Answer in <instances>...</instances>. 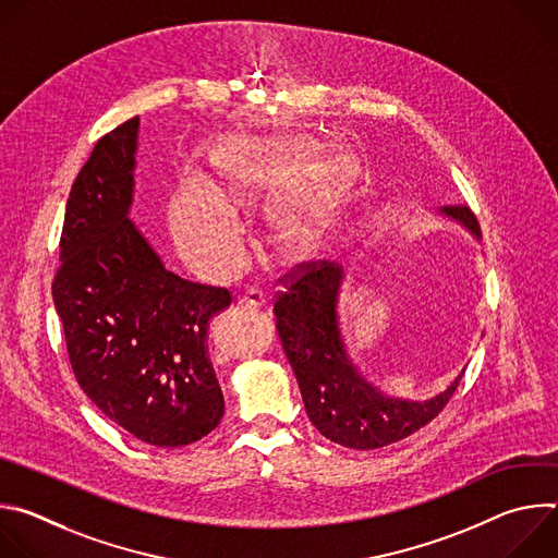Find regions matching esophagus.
Listing matches in <instances>:
<instances>
[{"mask_svg":"<svg viewBox=\"0 0 558 558\" xmlns=\"http://www.w3.org/2000/svg\"><path fill=\"white\" fill-rule=\"evenodd\" d=\"M265 302H267L265 293L256 291V289H252V291H247V293H243L241 298H238V304H241L243 308H252V311L260 308Z\"/></svg>","mask_w":558,"mask_h":558,"instance_id":"esophagus-1","label":"esophagus"}]
</instances>
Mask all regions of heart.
Masks as SVG:
<instances>
[{
	"label": "heart",
	"mask_w": 558,
	"mask_h": 558,
	"mask_svg": "<svg viewBox=\"0 0 558 558\" xmlns=\"http://www.w3.org/2000/svg\"><path fill=\"white\" fill-rule=\"evenodd\" d=\"M306 149L308 141L302 136H269L220 149L214 156L211 185L187 181L172 201V227L183 256L203 274L227 276L238 247V231L227 209L247 205L276 186L279 190L263 209L269 241L289 256L308 252L333 198L351 177L353 154L342 147L329 149L306 158L301 167ZM289 173L294 174L291 180Z\"/></svg>",
	"instance_id": "b5f03b06"
}]
</instances>
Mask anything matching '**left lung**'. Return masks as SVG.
I'll return each instance as SVG.
<instances>
[{"instance_id":"left-lung-1","label":"left lung","mask_w":558,"mask_h":558,"mask_svg":"<svg viewBox=\"0 0 558 558\" xmlns=\"http://www.w3.org/2000/svg\"><path fill=\"white\" fill-rule=\"evenodd\" d=\"M439 214L461 225L474 241L482 238L480 222L468 207H444ZM306 267L308 271L276 300L274 313L311 424L344 448L375 450L413 435L437 417L463 371L444 392L426 402L384 395L353 364L342 336L344 267L331 263Z\"/></svg>"}]
</instances>
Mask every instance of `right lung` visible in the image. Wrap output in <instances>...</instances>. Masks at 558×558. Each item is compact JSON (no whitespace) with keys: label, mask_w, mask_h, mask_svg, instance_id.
Masks as SVG:
<instances>
[{"label":"right lung","mask_w":558,"mask_h":558,"mask_svg":"<svg viewBox=\"0 0 558 558\" xmlns=\"http://www.w3.org/2000/svg\"><path fill=\"white\" fill-rule=\"evenodd\" d=\"M141 119L101 136L65 205L52 300L74 377L132 437L181 448L209 435L225 400L207 347L227 289L168 271L130 220Z\"/></svg>","instance_id":"1"}]
</instances>
